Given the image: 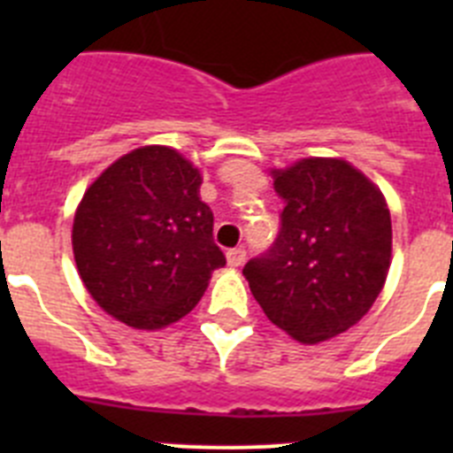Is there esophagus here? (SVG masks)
<instances>
[{"instance_id": "1", "label": "esophagus", "mask_w": 453, "mask_h": 453, "mask_svg": "<svg viewBox=\"0 0 453 453\" xmlns=\"http://www.w3.org/2000/svg\"><path fill=\"white\" fill-rule=\"evenodd\" d=\"M245 247H234V250L226 251V263H229L231 267H240L242 263H245Z\"/></svg>"}]
</instances>
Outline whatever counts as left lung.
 I'll return each mask as SVG.
<instances>
[{
  "label": "left lung",
  "mask_w": 453,
  "mask_h": 453,
  "mask_svg": "<svg viewBox=\"0 0 453 453\" xmlns=\"http://www.w3.org/2000/svg\"><path fill=\"white\" fill-rule=\"evenodd\" d=\"M272 177L286 202L281 229L242 274L272 324L315 345L354 326L379 297L390 270V211L342 158H302Z\"/></svg>",
  "instance_id": "8db88e82"
}]
</instances>
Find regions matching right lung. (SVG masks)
<instances>
[{
    "instance_id": "add662e5",
    "label": "right lung",
    "mask_w": 453,
    "mask_h": 453,
    "mask_svg": "<svg viewBox=\"0 0 453 453\" xmlns=\"http://www.w3.org/2000/svg\"><path fill=\"white\" fill-rule=\"evenodd\" d=\"M199 186V170L177 150L150 145L118 158L83 195L72 226L79 276L127 326L181 319L226 265Z\"/></svg>"
}]
</instances>
